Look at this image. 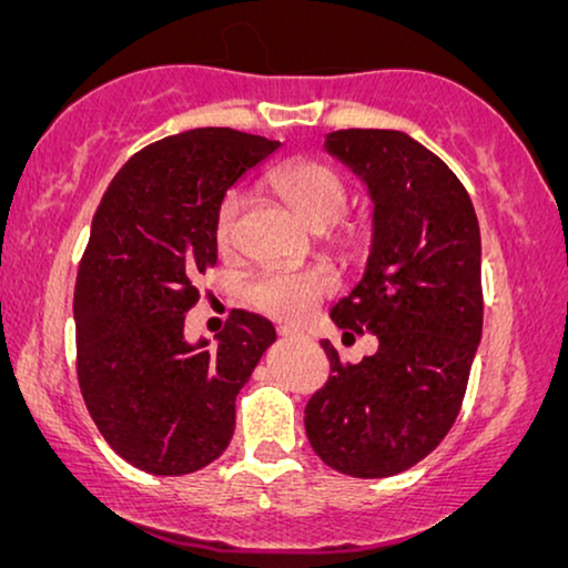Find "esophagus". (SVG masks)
I'll return each instance as SVG.
<instances>
[{"instance_id": "esophagus-1", "label": "esophagus", "mask_w": 568, "mask_h": 568, "mask_svg": "<svg viewBox=\"0 0 568 568\" xmlns=\"http://www.w3.org/2000/svg\"><path fill=\"white\" fill-rule=\"evenodd\" d=\"M276 333H278V336H282V338H300V336H302V333H300L297 328H292V325H278Z\"/></svg>"}]
</instances>
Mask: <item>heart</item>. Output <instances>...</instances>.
I'll use <instances>...</instances> for the list:
<instances>
[{
    "instance_id": "obj_1",
    "label": "heart",
    "mask_w": 568,
    "mask_h": 568,
    "mask_svg": "<svg viewBox=\"0 0 568 568\" xmlns=\"http://www.w3.org/2000/svg\"><path fill=\"white\" fill-rule=\"evenodd\" d=\"M271 189L313 230L336 224L346 214L352 199L344 178L317 160L284 162L271 173ZM240 216H243V193L227 191L214 216V240L222 251L235 243ZM341 240L354 243L356 230L352 224H344ZM333 292H336V276L323 266L302 271L266 268L245 284L247 305L292 323L307 317Z\"/></svg>"
}]
</instances>
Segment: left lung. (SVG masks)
Here are the masks:
<instances>
[{"instance_id":"left-lung-1","label":"left lung","mask_w":568,"mask_h":568,"mask_svg":"<svg viewBox=\"0 0 568 568\" xmlns=\"http://www.w3.org/2000/svg\"><path fill=\"white\" fill-rule=\"evenodd\" d=\"M325 150L375 201L367 271L331 321L375 333L379 348L341 364L321 341L331 375L305 429L333 470L387 478L424 460L460 414L484 328L478 216L453 170L403 131L341 129Z\"/></svg>"}]
</instances>
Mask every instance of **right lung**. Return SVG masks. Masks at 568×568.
I'll return each instance as SVG.
<instances>
[{"label": "right lung", "instance_id": "1", "mask_svg": "<svg viewBox=\"0 0 568 568\" xmlns=\"http://www.w3.org/2000/svg\"><path fill=\"white\" fill-rule=\"evenodd\" d=\"M278 142L191 129L144 146L92 216L77 271V379L92 422L123 460L154 476L206 468L235 432V398L276 331L232 310L216 336L189 344L196 274L216 263V206Z\"/></svg>", "mask_w": 568, "mask_h": 568}]
</instances>
